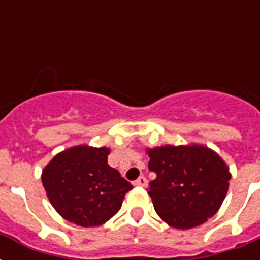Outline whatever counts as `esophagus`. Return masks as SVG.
I'll use <instances>...</instances> for the list:
<instances>
[{"label":"esophagus","instance_id":"obj_1","mask_svg":"<svg viewBox=\"0 0 260 260\" xmlns=\"http://www.w3.org/2000/svg\"><path fill=\"white\" fill-rule=\"evenodd\" d=\"M134 185H135V186H139V187H146V186H147V179H146V177L138 178V179H136V181L134 182Z\"/></svg>","mask_w":260,"mask_h":260}]
</instances>
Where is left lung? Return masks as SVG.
I'll use <instances>...</instances> for the list:
<instances>
[{
	"label": "left lung",
	"mask_w": 260,
	"mask_h": 260,
	"mask_svg": "<svg viewBox=\"0 0 260 260\" xmlns=\"http://www.w3.org/2000/svg\"><path fill=\"white\" fill-rule=\"evenodd\" d=\"M155 212L177 230H190L208 221L220 209L230 187V167L202 144L146 148Z\"/></svg>",
	"instance_id": "obj_1"
}]
</instances>
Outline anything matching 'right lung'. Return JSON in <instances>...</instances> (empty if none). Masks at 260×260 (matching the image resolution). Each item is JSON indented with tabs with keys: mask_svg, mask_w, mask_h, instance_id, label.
I'll list each match as a JSON object with an SVG mask.
<instances>
[{
	"mask_svg": "<svg viewBox=\"0 0 260 260\" xmlns=\"http://www.w3.org/2000/svg\"><path fill=\"white\" fill-rule=\"evenodd\" d=\"M108 147L87 144L59 152L43 169L42 182L54 209L79 226H98L117 213L132 185L108 165Z\"/></svg>",
	"mask_w": 260,
	"mask_h": 260,
	"instance_id": "right-lung-1",
	"label": "right lung"
}]
</instances>
